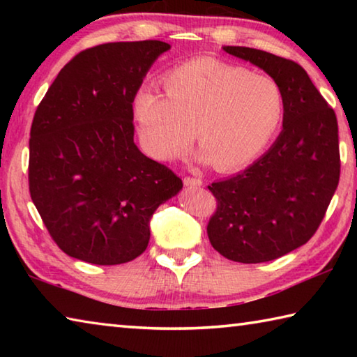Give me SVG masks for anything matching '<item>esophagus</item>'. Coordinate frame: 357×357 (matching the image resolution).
Here are the masks:
<instances>
[{"mask_svg":"<svg viewBox=\"0 0 357 357\" xmlns=\"http://www.w3.org/2000/svg\"><path fill=\"white\" fill-rule=\"evenodd\" d=\"M184 184H185L187 187H200V185L203 184V181H202L200 178H190V176H187V178H184Z\"/></svg>","mask_w":357,"mask_h":357,"instance_id":"esophagus-1","label":"esophagus"}]
</instances>
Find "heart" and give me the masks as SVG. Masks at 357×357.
<instances>
[{"label": "heart", "mask_w": 357, "mask_h": 357, "mask_svg": "<svg viewBox=\"0 0 357 357\" xmlns=\"http://www.w3.org/2000/svg\"><path fill=\"white\" fill-rule=\"evenodd\" d=\"M164 89L165 98L151 88L134 98L143 148L162 162L183 154L193 132L203 160L233 170L258 155L283 116V96L273 78L213 58L174 68Z\"/></svg>", "instance_id": "b5f03b06"}]
</instances>
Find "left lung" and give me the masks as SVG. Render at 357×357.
<instances>
[{
	"mask_svg": "<svg viewBox=\"0 0 357 357\" xmlns=\"http://www.w3.org/2000/svg\"><path fill=\"white\" fill-rule=\"evenodd\" d=\"M223 52L263 69L283 96V129L268 153L208 187L217 198L208 223L214 249L264 263L304 245L321 223L340 178L337 118L298 63L249 47Z\"/></svg>",
	"mask_w": 357,
	"mask_h": 357,
	"instance_id": "obj_1",
	"label": "left lung"
}]
</instances>
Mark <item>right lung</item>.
Instances as JSON below:
<instances>
[{
  "instance_id": "obj_1",
  "label": "right lung",
  "mask_w": 357,
  "mask_h": 357,
  "mask_svg": "<svg viewBox=\"0 0 357 357\" xmlns=\"http://www.w3.org/2000/svg\"><path fill=\"white\" fill-rule=\"evenodd\" d=\"M170 44L112 42L59 70L34 113L29 193L59 249L93 264L135 259L183 181L134 143V98Z\"/></svg>"
}]
</instances>
